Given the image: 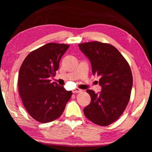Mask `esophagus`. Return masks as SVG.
<instances>
[{
	"label": "esophagus",
	"mask_w": 152,
	"mask_h": 152,
	"mask_svg": "<svg viewBox=\"0 0 152 152\" xmlns=\"http://www.w3.org/2000/svg\"><path fill=\"white\" fill-rule=\"evenodd\" d=\"M82 90L79 89V88H76L72 90V92H73V93H80V92H82Z\"/></svg>",
	"instance_id": "1"
}]
</instances>
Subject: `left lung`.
<instances>
[{"label":"left lung","mask_w":152,"mask_h":152,"mask_svg":"<svg viewBox=\"0 0 152 152\" xmlns=\"http://www.w3.org/2000/svg\"><path fill=\"white\" fill-rule=\"evenodd\" d=\"M80 50L91 64L93 75L100 77V93L87 90L91 102L83 109L94 124L107 126L120 117L129 101L133 76L129 64L112 45L98 41L80 44Z\"/></svg>","instance_id":"1"}]
</instances>
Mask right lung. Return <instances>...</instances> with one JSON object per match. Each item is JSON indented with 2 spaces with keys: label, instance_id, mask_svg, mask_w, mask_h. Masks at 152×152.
<instances>
[{
  "label": "right lung",
  "instance_id": "right-lung-1",
  "mask_svg": "<svg viewBox=\"0 0 152 152\" xmlns=\"http://www.w3.org/2000/svg\"><path fill=\"white\" fill-rule=\"evenodd\" d=\"M69 48L67 44L48 43L31 51L19 69V95L27 112L38 122L48 123L59 118L72 96V91L50 80Z\"/></svg>",
  "mask_w": 152,
  "mask_h": 152
}]
</instances>
